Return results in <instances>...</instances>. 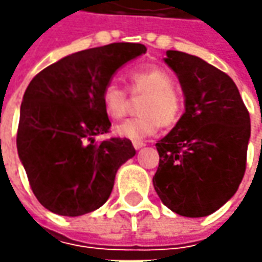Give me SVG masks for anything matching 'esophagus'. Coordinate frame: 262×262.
I'll use <instances>...</instances> for the list:
<instances>
[{
	"label": "esophagus",
	"instance_id": "1",
	"mask_svg": "<svg viewBox=\"0 0 262 262\" xmlns=\"http://www.w3.org/2000/svg\"><path fill=\"white\" fill-rule=\"evenodd\" d=\"M133 146H134V148H136V150H140L141 147L146 146V143H143V141H134V143H133Z\"/></svg>",
	"mask_w": 262,
	"mask_h": 262
}]
</instances>
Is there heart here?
<instances>
[{"mask_svg":"<svg viewBox=\"0 0 262 262\" xmlns=\"http://www.w3.org/2000/svg\"><path fill=\"white\" fill-rule=\"evenodd\" d=\"M129 92L134 96L144 95L140 100L138 112L141 115L129 118L114 128L115 136L126 140H141L156 134L160 124L175 125L182 115V99L173 89V80L165 70L150 66L129 74ZM126 92L109 81L102 90V106L112 119H119L128 111Z\"/></svg>","mask_w":262,"mask_h":262,"instance_id":"b5f03b06","label":"heart"}]
</instances>
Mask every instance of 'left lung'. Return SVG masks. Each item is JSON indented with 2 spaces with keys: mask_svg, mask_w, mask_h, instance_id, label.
Returning a JSON list of instances; mask_svg holds the SVG:
<instances>
[{
  "mask_svg": "<svg viewBox=\"0 0 262 262\" xmlns=\"http://www.w3.org/2000/svg\"><path fill=\"white\" fill-rule=\"evenodd\" d=\"M185 97V112L159 140L153 186L162 203L185 217L214 213L235 195L247 169L251 119L236 84L198 56L167 51Z\"/></svg>",
  "mask_w": 262,
  "mask_h": 262,
  "instance_id": "obj_1",
  "label": "left lung"
}]
</instances>
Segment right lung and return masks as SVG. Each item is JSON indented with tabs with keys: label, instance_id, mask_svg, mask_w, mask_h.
Here are the masks:
<instances>
[{
	"label": "right lung",
	"instance_id": "obj_1",
	"mask_svg": "<svg viewBox=\"0 0 262 262\" xmlns=\"http://www.w3.org/2000/svg\"><path fill=\"white\" fill-rule=\"evenodd\" d=\"M141 43H111L66 56L30 81L20 107L17 151L37 201L59 216L102 207L118 169L136 156L126 138L96 143L111 121L102 90L121 67L146 54Z\"/></svg>",
	"mask_w": 262,
	"mask_h": 262
}]
</instances>
